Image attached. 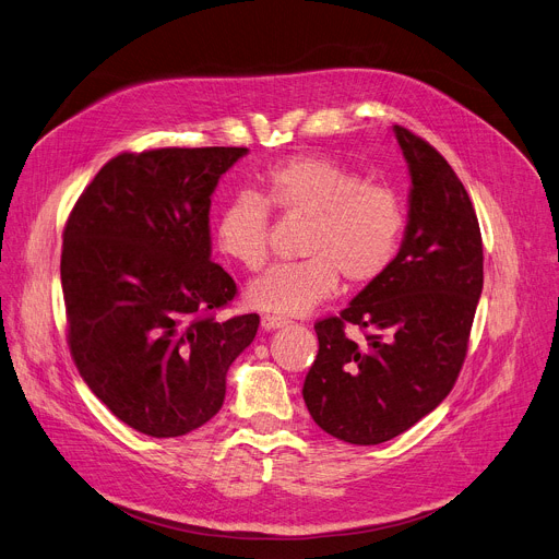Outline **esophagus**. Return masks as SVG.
I'll use <instances>...</instances> for the list:
<instances>
[{"instance_id":"obj_1","label":"esophagus","mask_w":559,"mask_h":559,"mask_svg":"<svg viewBox=\"0 0 559 559\" xmlns=\"http://www.w3.org/2000/svg\"><path fill=\"white\" fill-rule=\"evenodd\" d=\"M285 323L287 321L283 317H274V314H265L263 319H260V325H263V330H274V328H281Z\"/></svg>"}]
</instances>
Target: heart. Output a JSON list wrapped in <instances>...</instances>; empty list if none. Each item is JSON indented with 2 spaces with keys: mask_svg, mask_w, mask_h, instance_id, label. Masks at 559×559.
Here are the masks:
<instances>
[{
  "mask_svg": "<svg viewBox=\"0 0 559 559\" xmlns=\"http://www.w3.org/2000/svg\"><path fill=\"white\" fill-rule=\"evenodd\" d=\"M270 209L306 217L301 255L255 278L249 304L278 317H299L337 292L340 278L353 287L380 281L400 253L406 209L386 181L364 177L325 155H292L260 177V195L245 191L222 209L215 225L217 249L245 270L270 258Z\"/></svg>",
  "mask_w": 559,
  "mask_h": 559,
  "instance_id": "obj_1",
  "label": "heart"
}]
</instances>
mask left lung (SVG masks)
Returning a JSON list of instances; mask_svg holds the SVG:
<instances>
[{
  "mask_svg": "<svg viewBox=\"0 0 559 559\" xmlns=\"http://www.w3.org/2000/svg\"><path fill=\"white\" fill-rule=\"evenodd\" d=\"M412 173L404 242L391 270L337 317L314 323L304 382L312 420L350 444H380L450 395L483 289V240L463 181L431 143L393 128ZM359 326L364 345L347 340Z\"/></svg>",
  "mask_w": 559,
  "mask_h": 559,
  "instance_id": "8db88e82",
  "label": "left lung"
}]
</instances>
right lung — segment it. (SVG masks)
Returning <instances> with one entry per match:
<instances>
[{"instance_id": "obj_1", "label": "right lung", "mask_w": 559, "mask_h": 559, "mask_svg": "<svg viewBox=\"0 0 559 559\" xmlns=\"http://www.w3.org/2000/svg\"><path fill=\"white\" fill-rule=\"evenodd\" d=\"M247 147H151L111 157L62 231L67 344L92 393L128 427L175 438L225 402L258 314L217 319L238 287L211 260L217 179Z\"/></svg>"}]
</instances>
